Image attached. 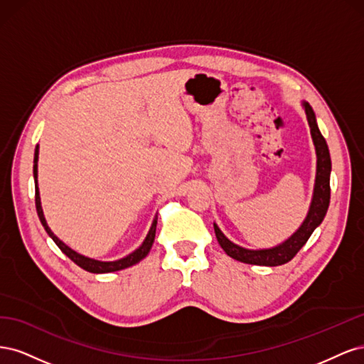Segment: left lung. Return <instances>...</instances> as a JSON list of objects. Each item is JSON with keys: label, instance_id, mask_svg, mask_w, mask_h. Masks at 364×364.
<instances>
[{"label": "left lung", "instance_id": "8db88e82", "mask_svg": "<svg viewBox=\"0 0 364 364\" xmlns=\"http://www.w3.org/2000/svg\"><path fill=\"white\" fill-rule=\"evenodd\" d=\"M305 109L308 124H310L313 142L316 147V156H317V170H316V183H314V193L313 200L310 205V211H308L304 223L296 232L285 240L279 246H274L272 249H259V250H250L241 247L232 241L228 240L225 234L220 230V228L214 223V230L218 245L228 253L230 258L237 261L246 262V264H255V266H281V264L289 262L294 258L297 252L302 249L306 243L308 238L311 237L314 229L322 223V220L326 215L328 206H329V197H331V188H329V174H331V156H329V150L325 138L322 136L321 130L317 127V121L313 107L310 103L302 102Z\"/></svg>", "mask_w": 364, "mask_h": 364}]
</instances>
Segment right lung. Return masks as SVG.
<instances>
[{
  "mask_svg": "<svg viewBox=\"0 0 364 364\" xmlns=\"http://www.w3.org/2000/svg\"><path fill=\"white\" fill-rule=\"evenodd\" d=\"M38 156H39V146H36L35 149V165H33V176H35V202H36V211L39 215L41 223L43 226V229L47 230V234L53 238L54 243L58 245V247L67 255L71 261H74L77 266L82 267L86 272H91V273H109V272H117V270H123L127 269L130 266H134V264L139 262L141 259H144L147 257V253L150 252L151 246H153V241H155V235H156V225H158V215L155 217L151 223V228L149 230V234L144 240V243H142L135 252L129 253L127 257L117 259V261H98V259H92V258H87L80 255V253H77L75 250H73L71 247H68L67 245L60 241L56 235L51 232V229L47 225V220L43 217V211H42V206H41V197H39V188H38Z\"/></svg>",
  "mask_w": 364,
  "mask_h": 364,
  "instance_id": "right-lung-1",
  "label": "right lung"
}]
</instances>
